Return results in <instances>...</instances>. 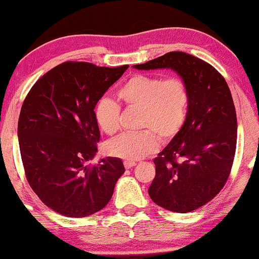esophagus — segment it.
I'll return each mask as SVG.
<instances>
[{"label":"esophagus","instance_id":"obj_1","mask_svg":"<svg viewBox=\"0 0 259 259\" xmlns=\"http://www.w3.org/2000/svg\"><path fill=\"white\" fill-rule=\"evenodd\" d=\"M123 165H125V167L126 168H132V167H134V166H136L137 164H136V161H125L123 162Z\"/></svg>","mask_w":259,"mask_h":259}]
</instances>
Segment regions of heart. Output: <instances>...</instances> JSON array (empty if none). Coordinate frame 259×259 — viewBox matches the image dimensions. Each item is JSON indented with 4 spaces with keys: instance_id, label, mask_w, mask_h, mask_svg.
<instances>
[{
    "instance_id": "1",
    "label": "heart",
    "mask_w": 259,
    "mask_h": 259,
    "mask_svg": "<svg viewBox=\"0 0 259 259\" xmlns=\"http://www.w3.org/2000/svg\"><path fill=\"white\" fill-rule=\"evenodd\" d=\"M128 108H139L136 133H123L109 141L107 153L127 161L157 151L159 139L169 143L185 125L190 104L189 87L182 77L162 79L150 74H133L116 92ZM94 115L102 132L113 136L120 128V106L108 98L97 102Z\"/></svg>"
}]
</instances>
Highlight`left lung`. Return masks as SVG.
<instances>
[{"label": "left lung", "instance_id": "left-lung-1", "mask_svg": "<svg viewBox=\"0 0 259 259\" xmlns=\"http://www.w3.org/2000/svg\"><path fill=\"white\" fill-rule=\"evenodd\" d=\"M137 69L171 68L190 92L180 133L154 159L151 199L166 210L186 213L213 199L231 172L237 145V115L224 76L210 63L184 52H169Z\"/></svg>", "mask_w": 259, "mask_h": 259}]
</instances>
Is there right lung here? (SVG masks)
Here are the masks:
<instances>
[{"label": "right lung", "instance_id": "add662e5", "mask_svg": "<svg viewBox=\"0 0 259 259\" xmlns=\"http://www.w3.org/2000/svg\"><path fill=\"white\" fill-rule=\"evenodd\" d=\"M127 68L63 62L24 99L17 134L26 178L42 203L60 214L81 218L100 211L125 172L118 158L86 162L100 141L95 105Z\"/></svg>", "mask_w": 259, "mask_h": 259}]
</instances>
